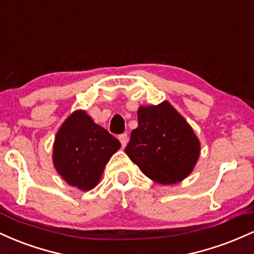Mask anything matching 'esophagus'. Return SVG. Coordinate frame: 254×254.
I'll use <instances>...</instances> for the list:
<instances>
[{
    "label": "esophagus",
    "instance_id": "34e87169",
    "mask_svg": "<svg viewBox=\"0 0 254 254\" xmlns=\"http://www.w3.org/2000/svg\"><path fill=\"white\" fill-rule=\"evenodd\" d=\"M119 141H121L122 143V147H125V145L127 144V141H129V137H127V133H122V135H119Z\"/></svg>",
    "mask_w": 254,
    "mask_h": 254
}]
</instances>
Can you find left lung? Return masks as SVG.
Here are the masks:
<instances>
[{
  "label": "left lung",
  "instance_id": "obj_1",
  "mask_svg": "<svg viewBox=\"0 0 254 254\" xmlns=\"http://www.w3.org/2000/svg\"><path fill=\"white\" fill-rule=\"evenodd\" d=\"M138 127L131 131L125 153L149 179L172 185L193 171L200 143L188 122L168 101L139 106Z\"/></svg>",
  "mask_w": 254,
  "mask_h": 254
}]
</instances>
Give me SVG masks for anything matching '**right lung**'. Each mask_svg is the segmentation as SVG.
<instances>
[{
  "label": "right lung",
  "instance_id": "right-lung-1",
  "mask_svg": "<svg viewBox=\"0 0 254 254\" xmlns=\"http://www.w3.org/2000/svg\"><path fill=\"white\" fill-rule=\"evenodd\" d=\"M121 142L95 124L86 111L72 112L61 125L54 143V166L69 185L82 191L97 186L105 166Z\"/></svg>",
  "mask_w": 254,
  "mask_h": 254
}]
</instances>
